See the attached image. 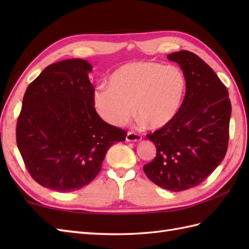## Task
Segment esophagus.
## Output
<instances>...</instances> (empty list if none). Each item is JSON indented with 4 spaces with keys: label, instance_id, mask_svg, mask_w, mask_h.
<instances>
[{
    "label": "esophagus",
    "instance_id": "34e87169",
    "mask_svg": "<svg viewBox=\"0 0 249 249\" xmlns=\"http://www.w3.org/2000/svg\"><path fill=\"white\" fill-rule=\"evenodd\" d=\"M126 141L128 142H139L141 141V136L138 134L131 133V131H128L127 135H126Z\"/></svg>",
    "mask_w": 249,
    "mask_h": 249
}]
</instances>
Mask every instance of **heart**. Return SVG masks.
I'll return each instance as SVG.
<instances>
[{"mask_svg": "<svg viewBox=\"0 0 249 249\" xmlns=\"http://www.w3.org/2000/svg\"><path fill=\"white\" fill-rule=\"evenodd\" d=\"M185 89L186 79L178 66L130 62L111 73L109 87L96 89L93 102L100 118L111 125L124 124L135 108L142 124L160 129L177 116Z\"/></svg>", "mask_w": 249, "mask_h": 249, "instance_id": "1", "label": "heart"}]
</instances>
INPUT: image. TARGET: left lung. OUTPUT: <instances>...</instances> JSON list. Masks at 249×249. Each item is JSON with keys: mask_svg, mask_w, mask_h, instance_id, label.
<instances>
[{"mask_svg": "<svg viewBox=\"0 0 249 249\" xmlns=\"http://www.w3.org/2000/svg\"><path fill=\"white\" fill-rule=\"evenodd\" d=\"M167 57L183 71L186 92L171 123L147 135L157 152L143 170L157 186L183 192L202 183L223 161L231 103L224 83L197 54L182 50Z\"/></svg>", "mask_w": 249, "mask_h": 249, "instance_id": "8db88e82", "label": "left lung"}]
</instances>
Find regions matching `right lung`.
<instances>
[{"instance_id":"obj_1","label":"right lung","mask_w":249,"mask_h":249,"mask_svg":"<svg viewBox=\"0 0 249 249\" xmlns=\"http://www.w3.org/2000/svg\"><path fill=\"white\" fill-rule=\"evenodd\" d=\"M91 71L82 59L53 63L24 93L16 130L18 149L32 178L55 192L89 185L107 151L127 135L95 110Z\"/></svg>"}]
</instances>
